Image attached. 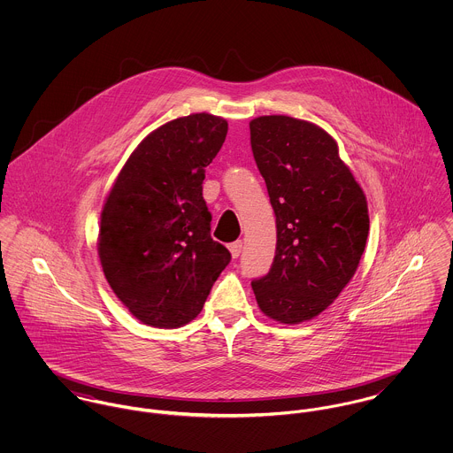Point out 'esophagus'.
<instances>
[{"instance_id":"34e87169","label":"esophagus","mask_w":453,"mask_h":453,"mask_svg":"<svg viewBox=\"0 0 453 453\" xmlns=\"http://www.w3.org/2000/svg\"><path fill=\"white\" fill-rule=\"evenodd\" d=\"M228 250H230V253H232L234 258H239V257H241V251H242V241L232 242V244L228 246Z\"/></svg>"}]
</instances>
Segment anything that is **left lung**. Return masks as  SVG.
Returning a JSON list of instances; mask_svg holds the SVG:
<instances>
[{"label": "left lung", "mask_w": 453, "mask_h": 453, "mask_svg": "<svg viewBox=\"0 0 453 453\" xmlns=\"http://www.w3.org/2000/svg\"><path fill=\"white\" fill-rule=\"evenodd\" d=\"M250 129L277 226L270 272L251 286L265 316L303 323L326 311L357 270L370 232L366 196L336 141L316 124L268 115Z\"/></svg>", "instance_id": "obj_1"}]
</instances>
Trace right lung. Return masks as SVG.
Returning <instances> with one entry per match:
<instances>
[{
  "label": "right lung",
  "instance_id": "right-lung-1",
  "mask_svg": "<svg viewBox=\"0 0 453 453\" xmlns=\"http://www.w3.org/2000/svg\"><path fill=\"white\" fill-rule=\"evenodd\" d=\"M226 132V120L209 113L167 122L137 144L106 196L97 253L113 293L141 323H190L230 263L211 237L202 196Z\"/></svg>",
  "mask_w": 453,
  "mask_h": 453
}]
</instances>
